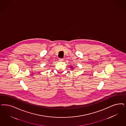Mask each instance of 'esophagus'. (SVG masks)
<instances>
[{
	"label": "esophagus",
	"instance_id": "obj_1",
	"mask_svg": "<svg viewBox=\"0 0 126 126\" xmlns=\"http://www.w3.org/2000/svg\"><path fill=\"white\" fill-rule=\"evenodd\" d=\"M59 61H63V58H59Z\"/></svg>",
	"mask_w": 126,
	"mask_h": 126
}]
</instances>
